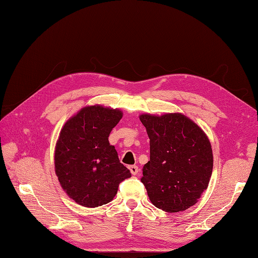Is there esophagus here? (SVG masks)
Wrapping results in <instances>:
<instances>
[{
    "label": "esophagus",
    "mask_w": 258,
    "mask_h": 258,
    "mask_svg": "<svg viewBox=\"0 0 258 258\" xmlns=\"http://www.w3.org/2000/svg\"><path fill=\"white\" fill-rule=\"evenodd\" d=\"M129 171H130V173L133 174V175H137L138 173H139V167H138L137 165H130L129 166Z\"/></svg>",
    "instance_id": "34e87169"
}]
</instances>
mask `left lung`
Returning <instances> with one entry per match:
<instances>
[{"label": "left lung", "instance_id": "obj_1", "mask_svg": "<svg viewBox=\"0 0 258 258\" xmlns=\"http://www.w3.org/2000/svg\"><path fill=\"white\" fill-rule=\"evenodd\" d=\"M139 118L150 139V161L141 177L150 202L166 212L188 209L209 185L213 167L209 138L180 112Z\"/></svg>", "mask_w": 258, "mask_h": 258}]
</instances>
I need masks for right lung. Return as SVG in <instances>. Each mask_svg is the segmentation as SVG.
<instances>
[{"label":"right lung","instance_id":"right-lung-1","mask_svg":"<svg viewBox=\"0 0 258 258\" xmlns=\"http://www.w3.org/2000/svg\"><path fill=\"white\" fill-rule=\"evenodd\" d=\"M122 111L85 106L62 127L54 148V171L62 189L75 203L95 208L110 203L118 186L131 176L108 137Z\"/></svg>","mask_w":258,"mask_h":258}]
</instances>
